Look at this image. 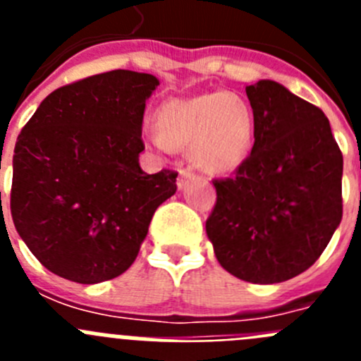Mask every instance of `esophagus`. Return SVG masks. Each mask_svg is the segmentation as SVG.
<instances>
[{
    "label": "esophagus",
    "mask_w": 361,
    "mask_h": 361,
    "mask_svg": "<svg viewBox=\"0 0 361 361\" xmlns=\"http://www.w3.org/2000/svg\"><path fill=\"white\" fill-rule=\"evenodd\" d=\"M178 178H177V184H178V188H183L184 184H186V178H190L191 175H193V171L191 170H188V168H180V171H178Z\"/></svg>",
    "instance_id": "obj_1"
}]
</instances>
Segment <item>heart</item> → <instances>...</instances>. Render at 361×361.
<instances>
[{
    "mask_svg": "<svg viewBox=\"0 0 361 361\" xmlns=\"http://www.w3.org/2000/svg\"><path fill=\"white\" fill-rule=\"evenodd\" d=\"M153 145L159 149L190 148L191 161L212 173L235 170L253 145L255 117L235 92H209L171 99L155 111Z\"/></svg>",
    "mask_w": 361,
    "mask_h": 361,
    "instance_id": "obj_1",
    "label": "heart"
}]
</instances>
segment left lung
Wrapping results in <instances>:
<instances>
[{
	"mask_svg": "<svg viewBox=\"0 0 361 361\" xmlns=\"http://www.w3.org/2000/svg\"><path fill=\"white\" fill-rule=\"evenodd\" d=\"M255 145L215 178L206 220L215 257L251 283H279L317 262L342 220L343 157L324 111L275 81L245 88Z\"/></svg>",
	"mask_w": 361,
	"mask_h": 361,
	"instance_id": "obj_1",
	"label": "left lung"
}]
</instances>
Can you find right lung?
Masks as SVG:
<instances>
[{"label": "right lung", "instance_id": "1", "mask_svg": "<svg viewBox=\"0 0 361 361\" xmlns=\"http://www.w3.org/2000/svg\"><path fill=\"white\" fill-rule=\"evenodd\" d=\"M157 78L111 70L43 99L18 135L11 213L19 237L54 275L111 280L137 258L177 171L139 166L146 99Z\"/></svg>", "mask_w": 361, "mask_h": 361}]
</instances>
